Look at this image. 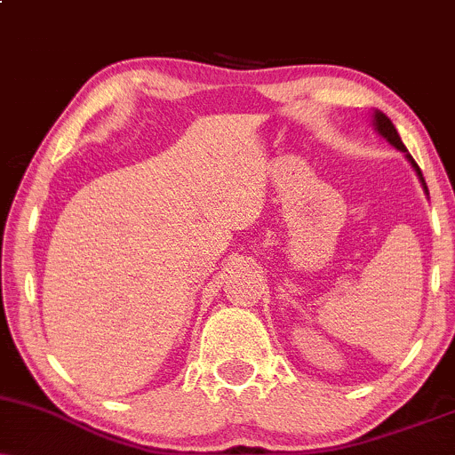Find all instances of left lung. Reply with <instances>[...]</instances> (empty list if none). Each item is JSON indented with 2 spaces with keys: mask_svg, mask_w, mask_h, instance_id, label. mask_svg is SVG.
<instances>
[{
  "mask_svg": "<svg viewBox=\"0 0 455 455\" xmlns=\"http://www.w3.org/2000/svg\"><path fill=\"white\" fill-rule=\"evenodd\" d=\"M374 124H377V130L380 134H383L385 139L389 140L391 145H394V148H398L400 151H406V148H404V143H402L400 140V137H398V132H395V128H394V124H391V119H387L385 117L383 113H379L377 111V115H374ZM406 158L411 160V164H412V169L417 171V175H419V180H421V184H424V188H426V181H424V175H421V171H419V166H417V162L411 158V156H406ZM426 192H427V188H426Z\"/></svg>",
  "mask_w": 455,
  "mask_h": 455,
  "instance_id": "obj_1",
  "label": "left lung"
}]
</instances>
